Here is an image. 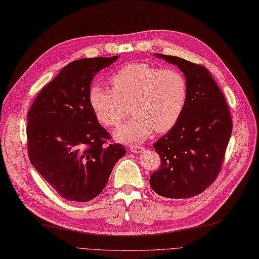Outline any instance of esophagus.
<instances>
[{
  "label": "esophagus",
  "instance_id": "1",
  "mask_svg": "<svg viewBox=\"0 0 259 259\" xmlns=\"http://www.w3.org/2000/svg\"><path fill=\"white\" fill-rule=\"evenodd\" d=\"M131 151L134 153H142L144 151L143 146H131Z\"/></svg>",
  "mask_w": 259,
  "mask_h": 259
}]
</instances>
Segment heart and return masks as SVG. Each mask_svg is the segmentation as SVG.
Masks as SVG:
<instances>
[{
	"instance_id": "obj_1",
	"label": "heart",
	"mask_w": 259,
	"mask_h": 259,
	"mask_svg": "<svg viewBox=\"0 0 259 259\" xmlns=\"http://www.w3.org/2000/svg\"><path fill=\"white\" fill-rule=\"evenodd\" d=\"M110 82L112 89L93 83L88 101L97 120L106 126L120 123L131 106L134 116L114 131L117 141L138 143L155 131H169L184 112L187 81L178 69L132 63L111 76Z\"/></svg>"
}]
</instances>
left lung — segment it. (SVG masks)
<instances>
[{
	"label": "left lung",
	"instance_id": "left-lung-1",
	"mask_svg": "<svg viewBox=\"0 0 259 259\" xmlns=\"http://www.w3.org/2000/svg\"><path fill=\"white\" fill-rule=\"evenodd\" d=\"M155 55L181 69L188 94L179 122L153 144L161 165L151 174L150 186L165 198H191L210 186L219 174L232 133L231 114L205 66L172 55Z\"/></svg>",
	"mask_w": 259,
	"mask_h": 259
}]
</instances>
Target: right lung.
<instances>
[{
  "label": "right lung",
  "mask_w": 259,
  "mask_h": 259,
  "mask_svg": "<svg viewBox=\"0 0 259 259\" xmlns=\"http://www.w3.org/2000/svg\"><path fill=\"white\" fill-rule=\"evenodd\" d=\"M112 58L69 63L39 93L28 112L30 162L63 198L94 199L106 187L115 163L126 150L106 145L110 134L98 123L88 101L93 79Z\"/></svg>",
  "instance_id": "add662e5"
}]
</instances>
